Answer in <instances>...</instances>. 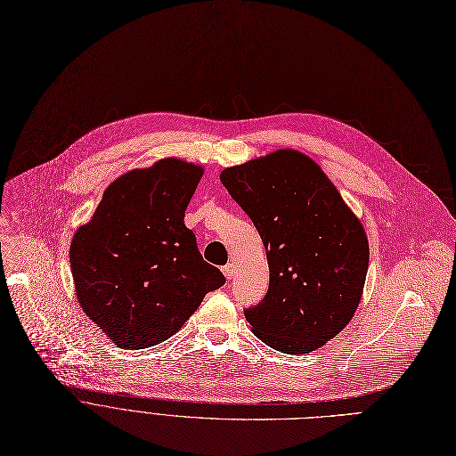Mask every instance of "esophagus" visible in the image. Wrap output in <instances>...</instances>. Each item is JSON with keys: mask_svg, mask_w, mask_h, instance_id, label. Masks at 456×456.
I'll return each instance as SVG.
<instances>
[{"mask_svg": "<svg viewBox=\"0 0 456 456\" xmlns=\"http://www.w3.org/2000/svg\"><path fill=\"white\" fill-rule=\"evenodd\" d=\"M223 273H224V277L230 281V279L233 277V273H235V265H233V264H226V265H223Z\"/></svg>", "mask_w": 456, "mask_h": 456, "instance_id": "esophagus-1", "label": "esophagus"}]
</instances>
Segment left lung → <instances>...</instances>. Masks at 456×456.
<instances>
[{"label":"left lung","instance_id":"left-lung-1","mask_svg":"<svg viewBox=\"0 0 456 456\" xmlns=\"http://www.w3.org/2000/svg\"><path fill=\"white\" fill-rule=\"evenodd\" d=\"M267 256L265 297L244 309L253 332L284 354H307L352 320L369 269V240L330 179L282 149L221 172Z\"/></svg>","mask_w":456,"mask_h":456}]
</instances>
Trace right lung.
Returning <instances> with one entry per match:
<instances>
[{
    "instance_id": "obj_1",
    "label": "right lung",
    "mask_w": 456,
    "mask_h": 456,
    "mask_svg": "<svg viewBox=\"0 0 456 456\" xmlns=\"http://www.w3.org/2000/svg\"><path fill=\"white\" fill-rule=\"evenodd\" d=\"M201 175V167L174 158L131 170L73 235L78 304L122 348L165 341L226 282L183 223Z\"/></svg>"
}]
</instances>
